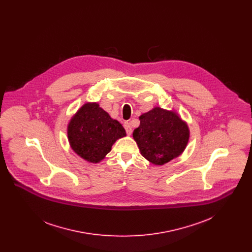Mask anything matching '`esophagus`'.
I'll return each instance as SVG.
<instances>
[{"instance_id": "obj_1", "label": "esophagus", "mask_w": 252, "mask_h": 252, "mask_svg": "<svg viewBox=\"0 0 252 252\" xmlns=\"http://www.w3.org/2000/svg\"><path fill=\"white\" fill-rule=\"evenodd\" d=\"M124 126H125V129H126V134H127V135H131L132 127L131 126H130V124L126 122V123H125Z\"/></svg>"}]
</instances>
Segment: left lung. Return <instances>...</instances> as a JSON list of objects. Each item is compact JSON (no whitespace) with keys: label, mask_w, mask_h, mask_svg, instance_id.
Listing matches in <instances>:
<instances>
[{"label":"left lung","mask_w":252,"mask_h":252,"mask_svg":"<svg viewBox=\"0 0 252 252\" xmlns=\"http://www.w3.org/2000/svg\"><path fill=\"white\" fill-rule=\"evenodd\" d=\"M133 131L141 154L157 165L180 156L189 140L187 125L173 111L155 108L140 117Z\"/></svg>","instance_id":"obj_1"}]
</instances>
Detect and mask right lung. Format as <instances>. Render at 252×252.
Masks as SVG:
<instances>
[{"instance_id":"obj_1","label":"right lung","mask_w":252,"mask_h":252,"mask_svg":"<svg viewBox=\"0 0 252 252\" xmlns=\"http://www.w3.org/2000/svg\"><path fill=\"white\" fill-rule=\"evenodd\" d=\"M126 130L117 120L110 118L99 105L86 104L68 126V138L73 151L91 162H99L111 150Z\"/></svg>"}]
</instances>
